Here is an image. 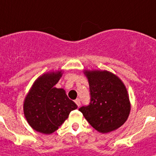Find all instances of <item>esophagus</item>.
Segmentation results:
<instances>
[{"mask_svg": "<svg viewBox=\"0 0 156 156\" xmlns=\"http://www.w3.org/2000/svg\"><path fill=\"white\" fill-rule=\"evenodd\" d=\"M75 102H76V104H77V106L78 107L80 105V99H76V100H75Z\"/></svg>", "mask_w": 156, "mask_h": 156, "instance_id": "1", "label": "esophagus"}]
</instances>
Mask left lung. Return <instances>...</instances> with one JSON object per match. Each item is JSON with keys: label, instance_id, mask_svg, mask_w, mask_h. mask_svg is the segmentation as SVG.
<instances>
[{"label": "left lung", "instance_id": "1", "mask_svg": "<svg viewBox=\"0 0 156 156\" xmlns=\"http://www.w3.org/2000/svg\"><path fill=\"white\" fill-rule=\"evenodd\" d=\"M90 103L79 108L87 122L101 133L121 127L129 115L130 101L125 86L108 71H86Z\"/></svg>", "mask_w": 156, "mask_h": 156}]
</instances>
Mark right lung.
<instances>
[{"mask_svg":"<svg viewBox=\"0 0 156 156\" xmlns=\"http://www.w3.org/2000/svg\"><path fill=\"white\" fill-rule=\"evenodd\" d=\"M61 72L40 76L33 83L24 103V113L29 125L37 132L51 134L58 129L77 105L62 88L55 87Z\"/></svg>","mask_w":156,"mask_h":156,"instance_id":"add662e5","label":"right lung"}]
</instances>
